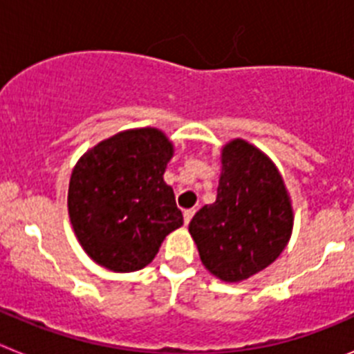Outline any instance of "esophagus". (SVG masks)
Here are the masks:
<instances>
[{
	"mask_svg": "<svg viewBox=\"0 0 354 354\" xmlns=\"http://www.w3.org/2000/svg\"><path fill=\"white\" fill-rule=\"evenodd\" d=\"M193 214H195V211H193V209H187V211H184V223L189 225V221H192Z\"/></svg>",
	"mask_w": 354,
	"mask_h": 354,
	"instance_id": "esophagus-1",
	"label": "esophagus"
}]
</instances>
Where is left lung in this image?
<instances>
[{
  "label": "left lung",
  "mask_w": 354,
  "mask_h": 354,
  "mask_svg": "<svg viewBox=\"0 0 354 354\" xmlns=\"http://www.w3.org/2000/svg\"><path fill=\"white\" fill-rule=\"evenodd\" d=\"M220 161L216 202L193 216L189 234L205 270L237 283L280 257L292 234L294 211L282 174L261 149L230 140Z\"/></svg>",
  "instance_id": "1"
}]
</instances>
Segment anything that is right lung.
I'll return each instance as SVG.
<instances>
[{"instance_id": "obj_1", "label": "right lung", "mask_w": 354, "mask_h": 354, "mask_svg": "<svg viewBox=\"0 0 354 354\" xmlns=\"http://www.w3.org/2000/svg\"><path fill=\"white\" fill-rule=\"evenodd\" d=\"M174 143L156 127L126 129L77 159L67 207L81 248L113 273L138 271L183 225L171 186L162 179Z\"/></svg>"}]
</instances>
